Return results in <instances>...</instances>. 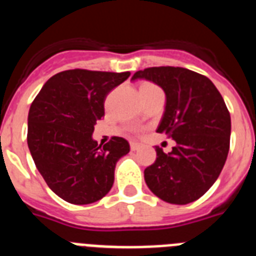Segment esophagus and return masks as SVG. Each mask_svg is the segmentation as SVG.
Listing matches in <instances>:
<instances>
[{
	"instance_id": "1",
	"label": "esophagus",
	"mask_w": 256,
	"mask_h": 256,
	"mask_svg": "<svg viewBox=\"0 0 256 256\" xmlns=\"http://www.w3.org/2000/svg\"><path fill=\"white\" fill-rule=\"evenodd\" d=\"M140 148H141V145L138 142H130V150H133V152L138 150Z\"/></svg>"
}]
</instances>
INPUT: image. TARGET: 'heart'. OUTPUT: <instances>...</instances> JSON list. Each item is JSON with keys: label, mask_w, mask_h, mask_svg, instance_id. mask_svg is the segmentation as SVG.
<instances>
[{"label": "heart", "mask_w": 256, "mask_h": 256, "mask_svg": "<svg viewBox=\"0 0 256 256\" xmlns=\"http://www.w3.org/2000/svg\"><path fill=\"white\" fill-rule=\"evenodd\" d=\"M150 86H155V85L150 84V82H144L141 86H140V89H142V88H150Z\"/></svg>", "instance_id": "obj_1"}]
</instances>
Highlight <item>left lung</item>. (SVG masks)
Returning <instances> with one entry per match:
<instances>
[{
	"instance_id": "obj_1",
	"label": "left lung",
	"mask_w": 256,
	"mask_h": 256,
	"mask_svg": "<svg viewBox=\"0 0 256 256\" xmlns=\"http://www.w3.org/2000/svg\"><path fill=\"white\" fill-rule=\"evenodd\" d=\"M145 78L166 93L158 133L176 141L144 172L146 185L164 202L186 204L212 186L226 164L230 142V115L212 82L182 67H150L132 80Z\"/></svg>"
}]
</instances>
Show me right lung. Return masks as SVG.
<instances>
[{"label": "right lung", "mask_w": 256, "mask_h": 256, "mask_svg": "<svg viewBox=\"0 0 256 256\" xmlns=\"http://www.w3.org/2000/svg\"><path fill=\"white\" fill-rule=\"evenodd\" d=\"M130 72L67 70L50 78L28 112L27 142L48 186L66 202L89 204L114 184L115 166L130 152L123 137L104 146L92 134L104 115V100Z\"/></svg>", "instance_id": "add662e5"}]
</instances>
